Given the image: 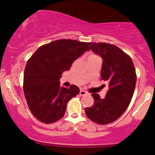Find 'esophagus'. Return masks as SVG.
Wrapping results in <instances>:
<instances>
[{
    "label": "esophagus",
    "mask_w": 155,
    "mask_h": 155,
    "mask_svg": "<svg viewBox=\"0 0 155 155\" xmlns=\"http://www.w3.org/2000/svg\"><path fill=\"white\" fill-rule=\"evenodd\" d=\"M79 94H80V95H81V96H84V95H87V92L86 91H84V90H80Z\"/></svg>",
    "instance_id": "1"
}]
</instances>
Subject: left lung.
<instances>
[{
	"label": "left lung",
	"instance_id": "8db88e82",
	"mask_svg": "<svg viewBox=\"0 0 155 155\" xmlns=\"http://www.w3.org/2000/svg\"><path fill=\"white\" fill-rule=\"evenodd\" d=\"M90 49L103 60L101 79L108 83L105 98L93 93L94 104L85 108L90 120L100 124L111 123L128 107L136 84L134 65L129 55L117 46L106 43H88Z\"/></svg>",
	"mask_w": 155,
	"mask_h": 155
}]
</instances>
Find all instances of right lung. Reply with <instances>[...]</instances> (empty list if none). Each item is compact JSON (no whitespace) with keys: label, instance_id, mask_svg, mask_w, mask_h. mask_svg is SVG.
<instances>
[{"label":"right lung","instance_id":"add662e5","mask_svg":"<svg viewBox=\"0 0 155 155\" xmlns=\"http://www.w3.org/2000/svg\"><path fill=\"white\" fill-rule=\"evenodd\" d=\"M87 44L71 39L57 40L39 47L28 60L24 93L31 113L39 121L49 124L59 120L69 100L79 93L76 85L60 86V79L74 60L90 50Z\"/></svg>","mask_w":155,"mask_h":155}]
</instances>
